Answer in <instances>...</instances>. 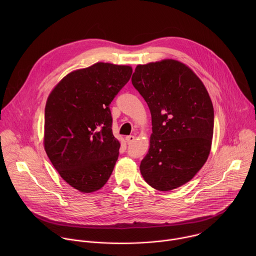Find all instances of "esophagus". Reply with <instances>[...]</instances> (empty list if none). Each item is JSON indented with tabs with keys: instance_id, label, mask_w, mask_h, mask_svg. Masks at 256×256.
Listing matches in <instances>:
<instances>
[{
	"instance_id": "34e87169",
	"label": "esophagus",
	"mask_w": 256,
	"mask_h": 256,
	"mask_svg": "<svg viewBox=\"0 0 256 256\" xmlns=\"http://www.w3.org/2000/svg\"><path fill=\"white\" fill-rule=\"evenodd\" d=\"M134 136H132V134H130V136H126V142H128V144H130V142H132L134 140Z\"/></svg>"
}]
</instances>
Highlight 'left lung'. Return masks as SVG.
I'll return each instance as SVG.
<instances>
[{"label":"left lung","instance_id":"8db88e82","mask_svg":"<svg viewBox=\"0 0 256 256\" xmlns=\"http://www.w3.org/2000/svg\"><path fill=\"white\" fill-rule=\"evenodd\" d=\"M132 83L152 116L150 149L140 165L144 179L161 192L184 186L210 151L214 107L204 85L174 60L138 64Z\"/></svg>","mask_w":256,"mask_h":256}]
</instances>
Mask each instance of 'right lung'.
<instances>
[{"label": "right lung", "mask_w": 256, "mask_h": 256, "mask_svg": "<svg viewBox=\"0 0 256 256\" xmlns=\"http://www.w3.org/2000/svg\"><path fill=\"white\" fill-rule=\"evenodd\" d=\"M128 66L97 62L70 72L50 94L44 149L60 177L81 192L100 190L120 154L109 105L130 81Z\"/></svg>", "instance_id": "obj_1"}]
</instances>
